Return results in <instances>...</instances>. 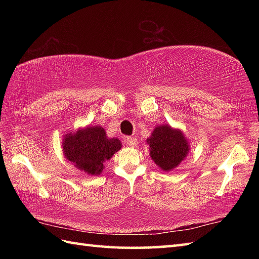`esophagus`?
<instances>
[{
    "instance_id": "1",
    "label": "esophagus",
    "mask_w": 259,
    "mask_h": 259,
    "mask_svg": "<svg viewBox=\"0 0 259 259\" xmlns=\"http://www.w3.org/2000/svg\"><path fill=\"white\" fill-rule=\"evenodd\" d=\"M125 144L128 145L129 147H137L138 146V140H137V138H135V137H130V138H126L125 139Z\"/></svg>"
}]
</instances>
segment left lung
I'll use <instances>...</instances> for the list:
<instances>
[{
  "label": "left lung",
  "instance_id": "obj_1",
  "mask_svg": "<svg viewBox=\"0 0 259 259\" xmlns=\"http://www.w3.org/2000/svg\"><path fill=\"white\" fill-rule=\"evenodd\" d=\"M150 147L152 160L163 171L176 168L188 153L189 147L180 130H174L170 125H159L147 139Z\"/></svg>",
  "mask_w": 259,
  "mask_h": 259
}]
</instances>
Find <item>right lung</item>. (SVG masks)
Wrapping results in <instances>:
<instances>
[{"label":"right lung","instance_id":"obj_1","mask_svg":"<svg viewBox=\"0 0 259 259\" xmlns=\"http://www.w3.org/2000/svg\"><path fill=\"white\" fill-rule=\"evenodd\" d=\"M117 138H107L102 126H88L76 134L65 136L63 151L69 161L89 175H100L104 163L120 150Z\"/></svg>","mask_w":259,"mask_h":259}]
</instances>
